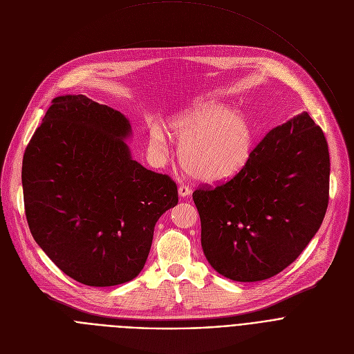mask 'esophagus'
Returning <instances> with one entry per match:
<instances>
[{"instance_id":"34e87169","label":"esophagus","mask_w":354,"mask_h":354,"mask_svg":"<svg viewBox=\"0 0 354 354\" xmlns=\"http://www.w3.org/2000/svg\"><path fill=\"white\" fill-rule=\"evenodd\" d=\"M178 194H180V197H188V195L191 194V188L188 187V185H185V184H181L180 187H178Z\"/></svg>"}]
</instances>
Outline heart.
I'll use <instances>...</instances> for the list:
<instances>
[{"instance_id": "obj_1", "label": "heart", "mask_w": 354, "mask_h": 354, "mask_svg": "<svg viewBox=\"0 0 354 354\" xmlns=\"http://www.w3.org/2000/svg\"><path fill=\"white\" fill-rule=\"evenodd\" d=\"M169 135L180 143L183 167L201 181H219L233 176L246 163L252 149V131L246 118L218 101H207L177 115ZM150 150L166 156L169 146L160 129H151Z\"/></svg>"}]
</instances>
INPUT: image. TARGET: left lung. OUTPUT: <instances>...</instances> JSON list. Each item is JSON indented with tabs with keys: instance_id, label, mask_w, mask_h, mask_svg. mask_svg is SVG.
Returning <instances> with one entry per match:
<instances>
[{
	"instance_id": "1",
	"label": "left lung",
	"mask_w": 354,
	"mask_h": 354,
	"mask_svg": "<svg viewBox=\"0 0 354 354\" xmlns=\"http://www.w3.org/2000/svg\"><path fill=\"white\" fill-rule=\"evenodd\" d=\"M329 174L326 138L306 112L271 129L239 173L192 192L209 264L243 283L281 272L321 227Z\"/></svg>"
}]
</instances>
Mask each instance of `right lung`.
<instances>
[{
	"instance_id": "right-lung-1",
	"label": "right lung",
	"mask_w": 354,
	"mask_h": 354,
	"mask_svg": "<svg viewBox=\"0 0 354 354\" xmlns=\"http://www.w3.org/2000/svg\"><path fill=\"white\" fill-rule=\"evenodd\" d=\"M127 118L86 95L52 101L22 162L25 215L36 243L73 280L111 287L135 279L177 185L132 160Z\"/></svg>"
}]
</instances>
